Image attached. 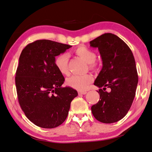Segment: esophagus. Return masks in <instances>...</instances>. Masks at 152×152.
<instances>
[{
    "label": "esophagus",
    "mask_w": 152,
    "mask_h": 152,
    "mask_svg": "<svg viewBox=\"0 0 152 152\" xmlns=\"http://www.w3.org/2000/svg\"><path fill=\"white\" fill-rule=\"evenodd\" d=\"M87 92H86V91H79L78 92V94L79 95H84V94H86Z\"/></svg>",
    "instance_id": "34e87169"
}]
</instances>
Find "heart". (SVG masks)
<instances>
[{"mask_svg": "<svg viewBox=\"0 0 152 152\" xmlns=\"http://www.w3.org/2000/svg\"><path fill=\"white\" fill-rule=\"evenodd\" d=\"M75 53L83 59L86 62L90 64V68L94 69L96 67L95 60L96 55L92 50L86 46H80L75 50ZM68 56L66 54L62 53L55 58L54 64L56 66L60 73L62 74H68ZM93 80V77L91 74H84V75H73L68 78L66 80V84L69 86L80 91L87 89L91 82Z\"/></svg>", "mask_w": 152, "mask_h": 152, "instance_id": "heart-1", "label": "heart"}]
</instances>
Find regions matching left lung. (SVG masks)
<instances>
[{
	"label": "left lung",
	"mask_w": 152,
	"mask_h": 152,
	"mask_svg": "<svg viewBox=\"0 0 152 152\" xmlns=\"http://www.w3.org/2000/svg\"><path fill=\"white\" fill-rule=\"evenodd\" d=\"M90 45L98 48L102 60V68L94 84L100 88V100L91 107L92 114L99 122H116L128 113L136 95L138 76L133 53L112 33L102 34Z\"/></svg>",
	"instance_id": "obj_1"
}]
</instances>
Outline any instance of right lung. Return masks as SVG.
Returning <instances> with one entry per match:
<instances>
[{
  "label": "right lung",
  "mask_w": 152,
  "mask_h": 152,
  "mask_svg": "<svg viewBox=\"0 0 152 152\" xmlns=\"http://www.w3.org/2000/svg\"><path fill=\"white\" fill-rule=\"evenodd\" d=\"M71 47L38 40L27 45L19 58L15 77L19 104L28 119L40 128L61 125L78 96L71 87L61 86L64 78L54 64L55 57Z\"/></svg>",
  "instance_id": "obj_1"
}]
</instances>
